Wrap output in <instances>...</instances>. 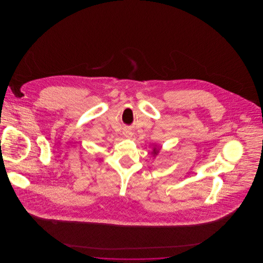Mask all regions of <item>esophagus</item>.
<instances>
[{
    "instance_id": "obj_1",
    "label": "esophagus",
    "mask_w": 263,
    "mask_h": 263,
    "mask_svg": "<svg viewBox=\"0 0 263 263\" xmlns=\"http://www.w3.org/2000/svg\"><path fill=\"white\" fill-rule=\"evenodd\" d=\"M130 134H131V133H130L129 131H125V132H124V135H125V137L129 138Z\"/></svg>"
}]
</instances>
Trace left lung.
<instances>
[{"label":"left lung","mask_w":263,"mask_h":263,"mask_svg":"<svg viewBox=\"0 0 263 263\" xmlns=\"http://www.w3.org/2000/svg\"><path fill=\"white\" fill-rule=\"evenodd\" d=\"M161 148V147H160ZM159 151H160V149H159V147H154V149H153V152H152V155H153V157L155 158L158 154H159Z\"/></svg>","instance_id":"left-lung-1"}]
</instances>
